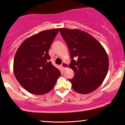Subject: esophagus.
Returning a JSON list of instances; mask_svg holds the SVG:
<instances>
[{"label":"esophagus","instance_id":"34e87169","mask_svg":"<svg viewBox=\"0 0 125 125\" xmlns=\"http://www.w3.org/2000/svg\"><path fill=\"white\" fill-rule=\"evenodd\" d=\"M61 66H62V68L63 69H66V68H68V64H67L66 62H63L62 63Z\"/></svg>","mask_w":125,"mask_h":125}]
</instances>
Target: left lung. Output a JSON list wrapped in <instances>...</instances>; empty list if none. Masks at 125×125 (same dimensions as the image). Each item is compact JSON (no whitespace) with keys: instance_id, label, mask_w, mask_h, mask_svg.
Segmentation results:
<instances>
[{"instance_id":"8db88e82","label":"left lung","mask_w":125,"mask_h":125,"mask_svg":"<svg viewBox=\"0 0 125 125\" xmlns=\"http://www.w3.org/2000/svg\"><path fill=\"white\" fill-rule=\"evenodd\" d=\"M69 48L71 62L69 67L74 77L69 81L72 88L81 94L95 91L104 80L109 60L102 45L92 35L78 29L59 28Z\"/></svg>"}]
</instances>
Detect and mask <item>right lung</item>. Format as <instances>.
Wrapping results in <instances>:
<instances>
[{"mask_svg":"<svg viewBox=\"0 0 125 125\" xmlns=\"http://www.w3.org/2000/svg\"><path fill=\"white\" fill-rule=\"evenodd\" d=\"M59 28L41 31L25 40L18 49L13 73L27 91L42 95L50 91L60 76V71L49 61V50Z\"/></svg>","mask_w":125,"mask_h":125,"instance_id":"right-lung-1","label":"right lung"}]
</instances>
